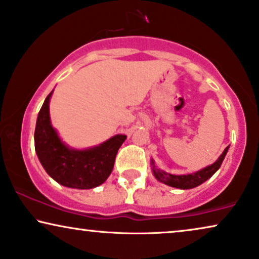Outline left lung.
<instances>
[{"instance_id": "obj_1", "label": "left lung", "mask_w": 259, "mask_h": 259, "mask_svg": "<svg viewBox=\"0 0 259 259\" xmlns=\"http://www.w3.org/2000/svg\"><path fill=\"white\" fill-rule=\"evenodd\" d=\"M228 148H230V147H227V148L222 152L221 155L219 156V159L214 163L207 166V167L199 169V171H197V172L190 173V175L177 176V175H171V173L162 171V169L156 168L155 162H154V160L152 159L150 160V165H152L153 175L159 182H161V183H163V184H166L168 186H172V188L183 189V190L194 189V188H196V186L201 185L202 183L208 181V179L210 178V177L214 175V173L217 172L219 168H220V166H221L222 161H224L226 154H227V152H228Z\"/></svg>"}]
</instances>
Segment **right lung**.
<instances>
[{
	"label": "right lung",
	"instance_id": "obj_1",
	"mask_svg": "<svg viewBox=\"0 0 259 259\" xmlns=\"http://www.w3.org/2000/svg\"><path fill=\"white\" fill-rule=\"evenodd\" d=\"M52 93L54 91L42 104L35 124L34 147L39 161L58 184L81 190L97 188L112 172L117 152L126 136L116 135L87 149L70 148L51 124L49 104Z\"/></svg>",
	"mask_w": 259,
	"mask_h": 259
}]
</instances>
